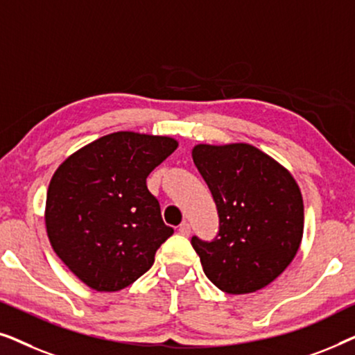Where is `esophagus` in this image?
I'll list each match as a JSON object with an SVG mask.
<instances>
[{
    "label": "esophagus",
    "mask_w": 355,
    "mask_h": 355,
    "mask_svg": "<svg viewBox=\"0 0 355 355\" xmlns=\"http://www.w3.org/2000/svg\"><path fill=\"white\" fill-rule=\"evenodd\" d=\"M179 232H181L182 236H191V225H189L187 221H184L181 226H179Z\"/></svg>",
    "instance_id": "34e87169"
}]
</instances>
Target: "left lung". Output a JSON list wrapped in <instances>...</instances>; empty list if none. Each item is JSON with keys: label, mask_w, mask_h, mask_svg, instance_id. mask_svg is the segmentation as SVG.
Returning <instances> with one entry per match:
<instances>
[{"label": "left lung", "mask_w": 355, "mask_h": 355, "mask_svg": "<svg viewBox=\"0 0 355 355\" xmlns=\"http://www.w3.org/2000/svg\"><path fill=\"white\" fill-rule=\"evenodd\" d=\"M193 163L220 216L215 239L192 237L203 273L226 294L255 293L297 254L304 202L288 169L249 144L196 145Z\"/></svg>", "instance_id": "obj_1"}]
</instances>
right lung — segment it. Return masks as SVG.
<instances>
[{"label": "right lung", "mask_w": 355, "mask_h": 355, "mask_svg": "<svg viewBox=\"0 0 355 355\" xmlns=\"http://www.w3.org/2000/svg\"><path fill=\"white\" fill-rule=\"evenodd\" d=\"M176 148L171 137L114 132L77 150L53 174L48 239L89 288L114 293L152 268L174 230L163 223L147 178Z\"/></svg>", "instance_id": "add662e5"}]
</instances>
